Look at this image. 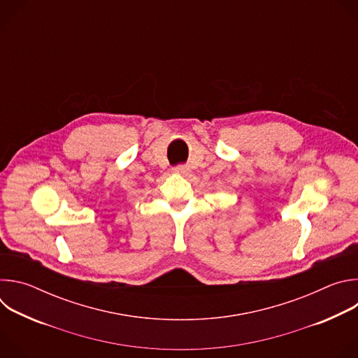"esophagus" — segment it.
<instances>
[{
    "mask_svg": "<svg viewBox=\"0 0 358 358\" xmlns=\"http://www.w3.org/2000/svg\"><path fill=\"white\" fill-rule=\"evenodd\" d=\"M174 171H176L177 174H181V176H187V174L189 173V170H188L187 166H178V167L174 169Z\"/></svg>",
    "mask_w": 358,
    "mask_h": 358,
    "instance_id": "obj_1",
    "label": "esophagus"
}]
</instances>
